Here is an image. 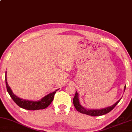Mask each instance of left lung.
I'll list each match as a JSON object with an SVG mask.
<instances>
[{
  "instance_id": "8db88e82",
  "label": "left lung",
  "mask_w": 132,
  "mask_h": 132,
  "mask_svg": "<svg viewBox=\"0 0 132 132\" xmlns=\"http://www.w3.org/2000/svg\"><path fill=\"white\" fill-rule=\"evenodd\" d=\"M126 86H125V88L124 90H125L126 89ZM121 100V98L120 100H118L116 103L112 105L111 106L106 107V108L104 109H100V110H98V109H85L84 107H83L80 104V101H79V97H78V94L77 92H76V94H75V96L73 98V104L74 105V107H76V109H77V110L79 111L80 113H81L82 114H86L87 115H89V116H101V115H104L106 114L107 113H108L110 112V111L113 110V109L118 104L119 101Z\"/></svg>"
}]
</instances>
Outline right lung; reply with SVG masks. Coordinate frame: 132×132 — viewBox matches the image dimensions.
<instances>
[{"instance_id":"obj_1","label":"right lung","mask_w":132,"mask_h":132,"mask_svg":"<svg viewBox=\"0 0 132 132\" xmlns=\"http://www.w3.org/2000/svg\"><path fill=\"white\" fill-rule=\"evenodd\" d=\"M5 81L7 92L9 94L10 96L11 97L12 100L14 101V102H15L18 106L21 107V108L29 110H40V109H44L46 108V107L51 103L54 99L55 94L56 91L58 90H58H55V92L51 93H50V94L46 95V96L43 97V98L40 99L39 101H30L20 98L16 96L15 94H13L11 88H10V87L7 84L6 78V72L5 74Z\"/></svg>"}]
</instances>
